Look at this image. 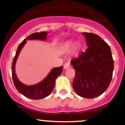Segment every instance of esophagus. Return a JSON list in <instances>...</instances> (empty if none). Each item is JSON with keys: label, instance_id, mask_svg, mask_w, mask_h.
I'll list each match as a JSON object with an SVG mask.
<instances>
[{"label": "esophagus", "instance_id": "obj_1", "mask_svg": "<svg viewBox=\"0 0 125 125\" xmlns=\"http://www.w3.org/2000/svg\"><path fill=\"white\" fill-rule=\"evenodd\" d=\"M70 67H71V64H70V62H67L64 65V69H68V68H69Z\"/></svg>", "mask_w": 125, "mask_h": 125}]
</instances>
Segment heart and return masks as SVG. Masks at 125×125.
I'll use <instances>...</instances> for the list:
<instances>
[{
  "label": "heart",
  "mask_w": 125,
  "mask_h": 125,
  "mask_svg": "<svg viewBox=\"0 0 125 125\" xmlns=\"http://www.w3.org/2000/svg\"><path fill=\"white\" fill-rule=\"evenodd\" d=\"M72 44L71 43V42H66L65 43H64L63 44L62 47L64 49H65V50H69V49L72 47Z\"/></svg>",
  "instance_id": "obj_1"
}]
</instances>
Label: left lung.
<instances>
[{"label":"left lung","instance_id":"obj_1","mask_svg":"<svg viewBox=\"0 0 125 125\" xmlns=\"http://www.w3.org/2000/svg\"><path fill=\"white\" fill-rule=\"evenodd\" d=\"M88 46L71 61L75 69L72 87L83 98L100 95L109 87L112 79L114 61L110 47L95 34L83 32Z\"/></svg>","mask_w":125,"mask_h":125}]
</instances>
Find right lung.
<instances>
[{"mask_svg":"<svg viewBox=\"0 0 125 125\" xmlns=\"http://www.w3.org/2000/svg\"><path fill=\"white\" fill-rule=\"evenodd\" d=\"M47 32L46 31L40 32H35L27 38H25L22 42H21L17 49L15 56L13 58L12 65V76L15 87L21 94L25 96L27 98L34 100H39L45 98L50 94L55 85V81L57 76L62 73L63 66L53 68L47 76L37 84L33 85H25L21 83L18 79L15 73V63L16 59L18 57L21 50L24 47L27 40H45L47 38Z\"/></svg>","mask_w":125,"mask_h":125,"instance_id":"1","label":"right lung"}]
</instances>
